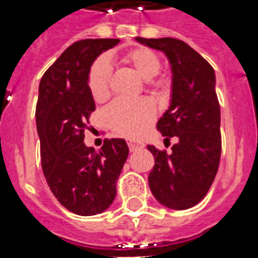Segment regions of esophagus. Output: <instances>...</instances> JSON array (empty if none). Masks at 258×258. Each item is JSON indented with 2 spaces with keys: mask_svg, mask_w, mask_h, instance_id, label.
Returning a JSON list of instances; mask_svg holds the SVG:
<instances>
[{
  "mask_svg": "<svg viewBox=\"0 0 258 258\" xmlns=\"http://www.w3.org/2000/svg\"><path fill=\"white\" fill-rule=\"evenodd\" d=\"M128 147H130V151H131V152H134V151H138V150H140V148H143V144L133 143V142H130Z\"/></svg>",
  "mask_w": 258,
  "mask_h": 258,
  "instance_id": "1",
  "label": "esophagus"
}]
</instances>
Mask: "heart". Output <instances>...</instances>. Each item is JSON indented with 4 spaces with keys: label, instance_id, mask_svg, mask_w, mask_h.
Here are the masks:
<instances>
[{
    "label": "heart",
    "instance_id": "heart-1",
    "mask_svg": "<svg viewBox=\"0 0 258 258\" xmlns=\"http://www.w3.org/2000/svg\"><path fill=\"white\" fill-rule=\"evenodd\" d=\"M122 62L133 68L143 79L151 94L168 95L172 79L168 74H159L162 59L148 47H134L122 55ZM112 70L106 58H99L90 68L89 89L95 102H104L111 94ZM106 122L115 133L127 138H139L148 130L155 119V107L146 99H118L104 111Z\"/></svg>",
    "mask_w": 258,
    "mask_h": 258
}]
</instances>
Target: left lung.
Masks as SVG:
<instances>
[{
  "instance_id": "1",
  "label": "left lung",
  "mask_w": 258,
  "mask_h": 258,
  "mask_svg": "<svg viewBox=\"0 0 258 258\" xmlns=\"http://www.w3.org/2000/svg\"><path fill=\"white\" fill-rule=\"evenodd\" d=\"M136 41L160 50L172 66V100L156 128L164 143L176 136L172 152L148 146L155 165L148 184L155 199L167 208L188 209L200 203L212 185L221 156L220 104L213 68L181 39Z\"/></svg>"
}]
</instances>
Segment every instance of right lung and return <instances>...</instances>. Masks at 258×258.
<instances>
[{
    "label": "right lung",
    "instance_id": "obj_1",
    "mask_svg": "<svg viewBox=\"0 0 258 258\" xmlns=\"http://www.w3.org/2000/svg\"><path fill=\"white\" fill-rule=\"evenodd\" d=\"M119 42L81 39L69 46L43 74L35 108L43 175L56 200L70 212L93 216L106 211L116 196L128 146L104 139L99 152L86 147L85 131L95 102L89 89L94 59Z\"/></svg>",
    "mask_w": 258,
    "mask_h": 258
}]
</instances>
